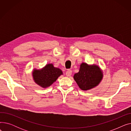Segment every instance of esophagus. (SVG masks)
I'll list each match as a JSON object with an SVG mask.
<instances>
[{
	"label": "esophagus",
	"instance_id": "1",
	"mask_svg": "<svg viewBox=\"0 0 131 131\" xmlns=\"http://www.w3.org/2000/svg\"><path fill=\"white\" fill-rule=\"evenodd\" d=\"M72 72L71 70H68V71H67L66 72V76H67V77H70L71 75H72Z\"/></svg>",
	"mask_w": 131,
	"mask_h": 131
}]
</instances>
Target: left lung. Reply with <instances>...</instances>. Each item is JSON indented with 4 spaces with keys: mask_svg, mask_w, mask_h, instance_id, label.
<instances>
[{
    "mask_svg": "<svg viewBox=\"0 0 131 131\" xmlns=\"http://www.w3.org/2000/svg\"><path fill=\"white\" fill-rule=\"evenodd\" d=\"M73 78L81 90L86 91L99 84L103 73L98 65L83 63L80 65L79 72L75 74Z\"/></svg>",
    "mask_w": 131,
    "mask_h": 131,
    "instance_id": "obj_1",
    "label": "left lung"
}]
</instances>
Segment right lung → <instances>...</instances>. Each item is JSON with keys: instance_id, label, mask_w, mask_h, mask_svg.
<instances>
[{"instance_id": "add662e5", "label": "right lung", "mask_w": 131, "mask_h": 131, "mask_svg": "<svg viewBox=\"0 0 131 131\" xmlns=\"http://www.w3.org/2000/svg\"><path fill=\"white\" fill-rule=\"evenodd\" d=\"M63 74L59 68L54 67L52 64H48L41 69H34L32 76L36 83L41 87L46 88L52 84Z\"/></svg>"}]
</instances>
